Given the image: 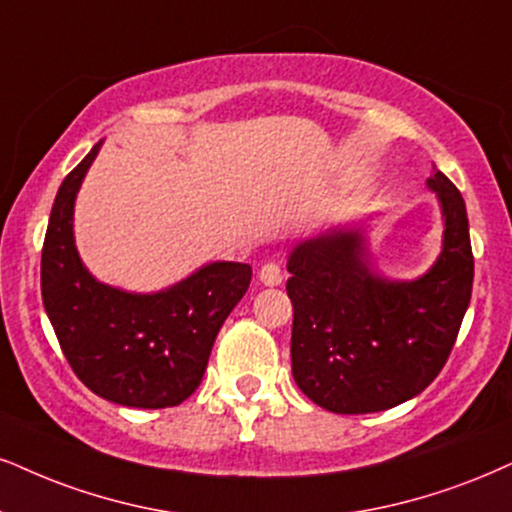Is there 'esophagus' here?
Returning a JSON list of instances; mask_svg holds the SVG:
<instances>
[{"instance_id": "esophagus-1", "label": "esophagus", "mask_w": 512, "mask_h": 512, "mask_svg": "<svg viewBox=\"0 0 512 512\" xmlns=\"http://www.w3.org/2000/svg\"><path fill=\"white\" fill-rule=\"evenodd\" d=\"M258 280L266 287H277L282 282V268L277 263H266V266L258 270Z\"/></svg>"}]
</instances>
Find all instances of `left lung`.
Returning <instances> with one entry per match:
<instances>
[{"label":"left lung","instance_id":"8db88e82","mask_svg":"<svg viewBox=\"0 0 512 512\" xmlns=\"http://www.w3.org/2000/svg\"><path fill=\"white\" fill-rule=\"evenodd\" d=\"M444 216V246L418 280L377 275L361 230H332L292 249V375L320 408L377 413L439 375L470 306L475 258L465 201L441 170L427 180Z\"/></svg>","mask_w":512,"mask_h":512}]
</instances>
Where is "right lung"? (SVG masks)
Listing matches in <instances>:
<instances>
[{
    "instance_id": "add662e5",
    "label": "right lung",
    "mask_w": 512,
    "mask_h": 512,
    "mask_svg": "<svg viewBox=\"0 0 512 512\" xmlns=\"http://www.w3.org/2000/svg\"><path fill=\"white\" fill-rule=\"evenodd\" d=\"M102 142L56 192L42 246V304L63 356L87 389L130 408L178 406L201 384L220 327L251 282V266L216 261L154 294L94 280L73 239L75 194Z\"/></svg>"
}]
</instances>
